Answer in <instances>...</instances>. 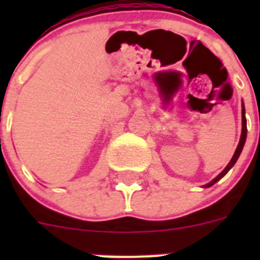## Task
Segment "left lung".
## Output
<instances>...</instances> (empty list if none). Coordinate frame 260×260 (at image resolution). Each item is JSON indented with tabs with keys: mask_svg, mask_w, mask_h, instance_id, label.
<instances>
[{
	"mask_svg": "<svg viewBox=\"0 0 260 260\" xmlns=\"http://www.w3.org/2000/svg\"><path fill=\"white\" fill-rule=\"evenodd\" d=\"M246 135H247V126H246V117H245V105H243L242 103V132H241V138H240V143H238L237 148H236V152H234L233 157L231 158V161H229V164L225 167L224 171L221 172V173L219 174V176H216L215 178H213L211 182H208L207 185H204V187H210V186L215 185L217 181H220L222 178V177L225 176V174L228 173L229 171H231L232 168H233V165L237 162L238 157H240L241 152H242L243 150V146H245V142H246Z\"/></svg>",
	"mask_w": 260,
	"mask_h": 260,
	"instance_id": "1",
	"label": "left lung"
}]
</instances>
